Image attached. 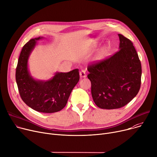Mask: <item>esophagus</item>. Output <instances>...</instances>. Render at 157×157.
Masks as SVG:
<instances>
[{
    "label": "esophagus",
    "instance_id": "esophagus-1",
    "mask_svg": "<svg viewBox=\"0 0 157 157\" xmlns=\"http://www.w3.org/2000/svg\"><path fill=\"white\" fill-rule=\"evenodd\" d=\"M80 77H82V78L86 77V71L83 70H82L80 71Z\"/></svg>",
    "mask_w": 157,
    "mask_h": 157
}]
</instances>
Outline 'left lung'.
Here are the masks:
<instances>
[{
    "mask_svg": "<svg viewBox=\"0 0 157 157\" xmlns=\"http://www.w3.org/2000/svg\"><path fill=\"white\" fill-rule=\"evenodd\" d=\"M119 50L87 67L94 102L101 109H114L128 104L141 86V65L132 43L119 34Z\"/></svg>",
    "mask_w": 157,
    "mask_h": 157,
    "instance_id": "obj_1",
    "label": "left lung"
}]
</instances>
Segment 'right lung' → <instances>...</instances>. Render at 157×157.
Wrapping results in <instances>:
<instances>
[{
	"label": "right lung",
	"mask_w": 157,
	"mask_h": 157,
	"mask_svg": "<svg viewBox=\"0 0 157 157\" xmlns=\"http://www.w3.org/2000/svg\"><path fill=\"white\" fill-rule=\"evenodd\" d=\"M41 38L31 39L22 47L16 67V80L21 98L26 105L38 112L53 113L63 109L80 76L78 69H75L67 73L56 72L47 81L34 79L28 70V58L36 41Z\"/></svg>",
	"instance_id": "1"
}]
</instances>
